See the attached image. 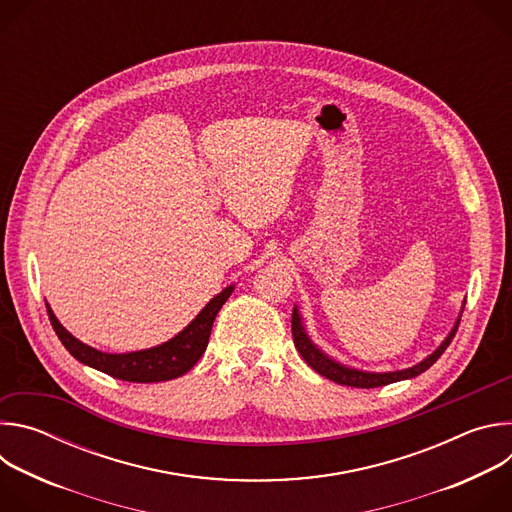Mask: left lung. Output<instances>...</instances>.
<instances>
[{
  "label": "left lung",
  "mask_w": 512,
  "mask_h": 512,
  "mask_svg": "<svg viewBox=\"0 0 512 512\" xmlns=\"http://www.w3.org/2000/svg\"><path fill=\"white\" fill-rule=\"evenodd\" d=\"M462 318V314H460ZM460 318L456 320L452 332L446 336V340L437 346L427 358H423L415 367L403 369V371H393V373H367V371H358V369H350L344 367V364L336 362L334 358H330L328 354H324L306 334L304 324H302V316L298 312V308H294V314H291V334H294V342L298 352L302 354V358L310 364V367L320 373L322 377L338 383V385H346V387H356V389H373V387H383L389 383H397V381H405V379H413L421 373H425L431 364L444 354V350L450 346L452 338L458 332L460 326Z\"/></svg>",
  "instance_id": "left-lung-1"
}]
</instances>
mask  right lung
Returning a JSON list of instances; mask_svg holds the SVG:
<instances>
[{
    "label": "right lung",
    "mask_w": 512,
    "mask_h": 512,
    "mask_svg": "<svg viewBox=\"0 0 512 512\" xmlns=\"http://www.w3.org/2000/svg\"><path fill=\"white\" fill-rule=\"evenodd\" d=\"M233 285L225 287L221 294L214 296L202 312L172 340L148 348V350H137V352H125V354H109L101 352L97 348H91L72 336L54 316L50 306L46 304L50 324L64 344V348L75 356L79 362L93 367L113 379L129 381V383H162L176 377H182L188 373L198 358L204 354L212 330V322L223 308V304L233 294Z\"/></svg>",
    "instance_id": "obj_1"
}]
</instances>
